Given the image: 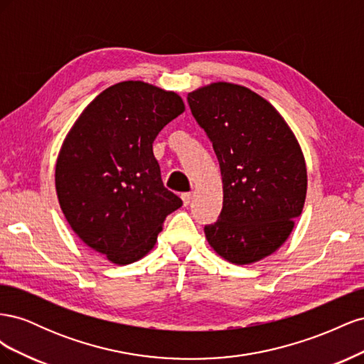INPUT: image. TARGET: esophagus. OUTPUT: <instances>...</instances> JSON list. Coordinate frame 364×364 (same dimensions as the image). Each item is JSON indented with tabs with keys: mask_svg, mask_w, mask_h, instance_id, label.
I'll use <instances>...</instances> for the list:
<instances>
[{
	"mask_svg": "<svg viewBox=\"0 0 364 364\" xmlns=\"http://www.w3.org/2000/svg\"><path fill=\"white\" fill-rule=\"evenodd\" d=\"M191 197H193V194H191V193H183V194H182V200H183V205H185V206H188V205H190V202H191Z\"/></svg>",
	"mask_w": 364,
	"mask_h": 364,
	"instance_id": "34e87169",
	"label": "esophagus"
}]
</instances>
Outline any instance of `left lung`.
<instances>
[{"mask_svg":"<svg viewBox=\"0 0 364 364\" xmlns=\"http://www.w3.org/2000/svg\"><path fill=\"white\" fill-rule=\"evenodd\" d=\"M223 181V208L205 235L220 257L252 264L289 238L306 196L299 142L279 112L245 86L218 82L186 97Z\"/></svg>","mask_w":364,"mask_h":364,"instance_id":"left-lung-1","label":"left lung"}]
</instances>
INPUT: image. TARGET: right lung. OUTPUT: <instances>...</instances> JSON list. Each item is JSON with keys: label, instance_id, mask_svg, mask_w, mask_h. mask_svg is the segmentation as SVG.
<instances>
[{"label": "right lung", "instance_id": "1", "mask_svg": "<svg viewBox=\"0 0 364 364\" xmlns=\"http://www.w3.org/2000/svg\"><path fill=\"white\" fill-rule=\"evenodd\" d=\"M183 111L176 92L121 82L87 105L63 141L56 191L65 218L114 264L149 253L165 217L182 206L162 183L153 141Z\"/></svg>", "mask_w": 364, "mask_h": 364}]
</instances>
